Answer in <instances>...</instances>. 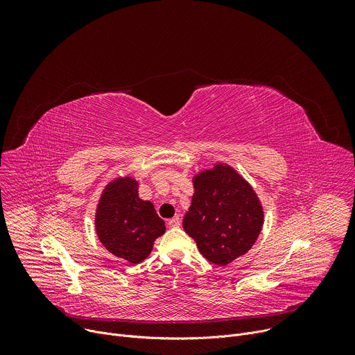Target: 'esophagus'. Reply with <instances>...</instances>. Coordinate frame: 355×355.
<instances>
[{
	"label": "esophagus",
	"mask_w": 355,
	"mask_h": 355,
	"mask_svg": "<svg viewBox=\"0 0 355 355\" xmlns=\"http://www.w3.org/2000/svg\"><path fill=\"white\" fill-rule=\"evenodd\" d=\"M168 225H170V227H180L181 220H180L178 216H175V218H173V219L168 220Z\"/></svg>",
	"instance_id": "1"
}]
</instances>
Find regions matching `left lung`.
Wrapping results in <instances>:
<instances>
[{
    "label": "left lung",
    "instance_id": "obj_1",
    "mask_svg": "<svg viewBox=\"0 0 355 355\" xmlns=\"http://www.w3.org/2000/svg\"><path fill=\"white\" fill-rule=\"evenodd\" d=\"M193 193L182 227L208 261L225 267L257 241L264 208L251 184L230 164L216 162L192 177Z\"/></svg>",
    "mask_w": 355,
    "mask_h": 355
}]
</instances>
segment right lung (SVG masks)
<instances>
[{
  "label": "right lung",
  "instance_id": "right-lung-1",
  "mask_svg": "<svg viewBox=\"0 0 355 355\" xmlns=\"http://www.w3.org/2000/svg\"><path fill=\"white\" fill-rule=\"evenodd\" d=\"M94 225L103 245L129 264L146 260L155 240L166 233L164 220L150 200L139 196V181L132 175L116 177L104 187Z\"/></svg>",
  "mask_w": 355,
  "mask_h": 355
}]
</instances>
